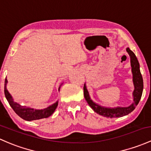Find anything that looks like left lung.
Here are the masks:
<instances>
[{"label":"left lung","mask_w":151,"mask_h":151,"mask_svg":"<svg viewBox=\"0 0 151 151\" xmlns=\"http://www.w3.org/2000/svg\"><path fill=\"white\" fill-rule=\"evenodd\" d=\"M126 51L129 54V58H130V63L131 67H132V81H133L134 89L132 93L133 95V103L129 106L127 107H105L102 106L101 105H99L98 104L95 103L92 101L91 99L89 93L86 88V86L84 84L83 86V92L84 97L86 100L87 103L88 104L89 106L91 107L92 109L96 112L97 114L101 115L103 116L110 118L114 117H121V116H125L132 112L135 109L136 106L138 104L140 101L141 96H142V90H143V81H142V77L141 75L140 70V64H139L138 60L136 58L135 55L132 50H129V47L126 49Z\"/></svg>","instance_id":"obj_1"}]
</instances>
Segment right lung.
<instances>
[{
    "label": "right lung",
    "instance_id": "right-lung-1",
    "mask_svg": "<svg viewBox=\"0 0 151 151\" xmlns=\"http://www.w3.org/2000/svg\"><path fill=\"white\" fill-rule=\"evenodd\" d=\"M7 83L8 81L6 78L4 86V93L6 99L9 101V104H10L11 108L14 109V111L22 119H25L27 121H32L43 119V118H47L50 116H51L54 113V111H55L57 106L58 105V101L53 104L50 105L48 107L43 109H36L30 108L28 107V106H22L21 104L14 101V99L12 98L9 92L8 91L7 88H6ZM60 88V86L59 87V89H58L59 91Z\"/></svg>",
    "mask_w": 151,
    "mask_h": 151
}]
</instances>
